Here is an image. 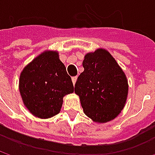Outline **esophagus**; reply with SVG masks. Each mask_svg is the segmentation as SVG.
I'll use <instances>...</instances> for the list:
<instances>
[{
    "mask_svg": "<svg viewBox=\"0 0 155 155\" xmlns=\"http://www.w3.org/2000/svg\"><path fill=\"white\" fill-rule=\"evenodd\" d=\"M72 81H73V83H74V85L75 84V82H76V81H77V76H74V77H72Z\"/></svg>",
    "mask_w": 155,
    "mask_h": 155,
    "instance_id": "esophagus-1",
    "label": "esophagus"
}]
</instances>
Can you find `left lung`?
<instances>
[{"label":"left lung","instance_id":"1","mask_svg":"<svg viewBox=\"0 0 155 155\" xmlns=\"http://www.w3.org/2000/svg\"><path fill=\"white\" fill-rule=\"evenodd\" d=\"M74 91L84 113L93 121L106 123L123 109L128 91L127 77L116 60L105 49L89 53L82 62Z\"/></svg>","mask_w":155,"mask_h":155}]
</instances>
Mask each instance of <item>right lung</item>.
<instances>
[{"label":"right lung","mask_w":155,"mask_h":155,"mask_svg":"<svg viewBox=\"0 0 155 155\" xmlns=\"http://www.w3.org/2000/svg\"><path fill=\"white\" fill-rule=\"evenodd\" d=\"M19 92L34 116L48 118L59 113L64 96L74 92V84L57 52L42 53L24 68Z\"/></svg>","instance_id":"right-lung-1"}]
</instances>
